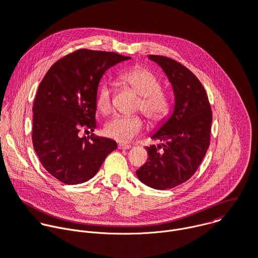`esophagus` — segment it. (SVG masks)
Returning a JSON list of instances; mask_svg holds the SVG:
<instances>
[{
	"instance_id": "esophagus-1",
	"label": "esophagus",
	"mask_w": 258,
	"mask_h": 258,
	"mask_svg": "<svg viewBox=\"0 0 258 258\" xmlns=\"http://www.w3.org/2000/svg\"><path fill=\"white\" fill-rule=\"evenodd\" d=\"M118 149L120 150H126V149H131L132 146L131 145H125V144H118Z\"/></svg>"
}]
</instances>
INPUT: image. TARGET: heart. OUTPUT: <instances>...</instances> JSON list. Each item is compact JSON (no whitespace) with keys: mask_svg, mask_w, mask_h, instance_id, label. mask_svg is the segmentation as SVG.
<instances>
[{"mask_svg":"<svg viewBox=\"0 0 258 258\" xmlns=\"http://www.w3.org/2000/svg\"><path fill=\"white\" fill-rule=\"evenodd\" d=\"M119 81L140 96L136 110L141 111L149 123L158 125L167 117L171 108L169 96L161 90L160 80L151 70L145 67H135L121 73ZM96 105L103 114L111 112V87L108 83L100 85L96 96ZM143 127L144 122L140 116L116 115L105 124L104 133L111 139L130 142L143 131Z\"/></svg>","mask_w":258,"mask_h":258,"instance_id":"heart-1","label":"heart"}]
</instances>
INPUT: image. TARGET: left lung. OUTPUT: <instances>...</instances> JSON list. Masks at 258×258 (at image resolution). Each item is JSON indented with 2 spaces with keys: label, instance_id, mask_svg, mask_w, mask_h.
<instances>
[{
  "label": "left lung",
  "instance_id": "8db88e82",
  "mask_svg": "<svg viewBox=\"0 0 258 258\" xmlns=\"http://www.w3.org/2000/svg\"><path fill=\"white\" fill-rule=\"evenodd\" d=\"M157 63L172 86L173 112L151 139L162 142L146 147L147 162L138 178L156 190H167L187 181L198 169L209 147L212 112L207 94L194 73L173 59L158 55Z\"/></svg>",
  "mask_w": 258,
  "mask_h": 258
}]
</instances>
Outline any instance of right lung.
Here are the masks:
<instances>
[{
  "label": "right lung",
  "mask_w": 258,
  "mask_h": 258,
  "mask_svg": "<svg viewBox=\"0 0 258 258\" xmlns=\"http://www.w3.org/2000/svg\"><path fill=\"white\" fill-rule=\"evenodd\" d=\"M131 59L112 52L82 49L54 63L41 82L33 102L32 144L46 170L66 185L92 178L115 141L94 132L96 96L106 70Z\"/></svg>",
  "instance_id": "obj_1"
}]
</instances>
